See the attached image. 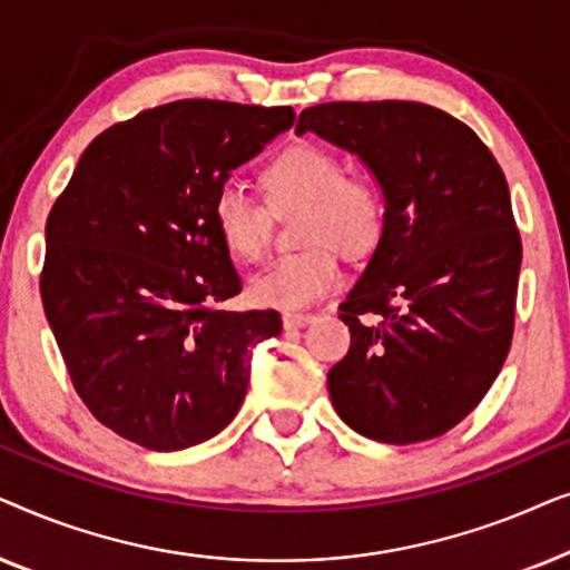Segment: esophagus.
<instances>
[{"label":"esophagus","mask_w":570,"mask_h":570,"mask_svg":"<svg viewBox=\"0 0 570 570\" xmlns=\"http://www.w3.org/2000/svg\"><path fill=\"white\" fill-rule=\"evenodd\" d=\"M314 314H303V311H285L283 314V326L285 330H301V326H306L314 322Z\"/></svg>","instance_id":"esophagus-1"}]
</instances>
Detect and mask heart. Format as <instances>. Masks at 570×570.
<instances>
[{"label":"heart","mask_w":570,"mask_h":570,"mask_svg":"<svg viewBox=\"0 0 570 570\" xmlns=\"http://www.w3.org/2000/svg\"><path fill=\"white\" fill-rule=\"evenodd\" d=\"M267 204L275 215L301 209V252L287 254L252 279L254 303L301 308L342 279L340 248L365 256L379 246L386 225V202L368 174H345L337 153L316 142H293L262 170ZM262 199L236 181L217 186L213 223L225 248L246 264H259L272 246V214Z\"/></svg>","instance_id":"heart-1"}]
</instances>
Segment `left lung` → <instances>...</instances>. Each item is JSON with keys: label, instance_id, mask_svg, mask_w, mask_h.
<instances>
[{"label": "left lung", "instance_id": "left-lung-1", "mask_svg": "<svg viewBox=\"0 0 570 570\" xmlns=\"http://www.w3.org/2000/svg\"><path fill=\"white\" fill-rule=\"evenodd\" d=\"M295 131L355 153L386 199L384 236L340 303L350 350L326 376L334 410L381 443L443 435L511 350L521 236L503 170L464 121L415 100H334Z\"/></svg>", "mask_w": 570, "mask_h": 570}]
</instances>
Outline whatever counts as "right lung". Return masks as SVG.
Wrapping results in <instances>:
<instances>
[{"label":"right lung","instance_id":"right-lung-1","mask_svg":"<svg viewBox=\"0 0 570 570\" xmlns=\"http://www.w3.org/2000/svg\"><path fill=\"white\" fill-rule=\"evenodd\" d=\"M291 106L189 98L92 139L46 220L41 301L75 392L121 439L176 451L213 439L246 396L275 308L240 293L213 223L217 186L291 129Z\"/></svg>","mask_w":570,"mask_h":570}]
</instances>
